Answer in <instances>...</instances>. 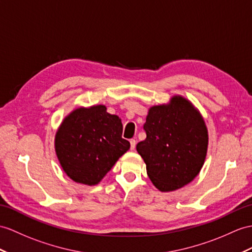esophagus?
Segmentation results:
<instances>
[{
	"mask_svg": "<svg viewBox=\"0 0 252 252\" xmlns=\"http://www.w3.org/2000/svg\"><path fill=\"white\" fill-rule=\"evenodd\" d=\"M129 142H130V150H131V151H133V150H134V147H136V140L131 139V140L129 141Z\"/></svg>",
	"mask_w": 252,
	"mask_h": 252,
	"instance_id": "34e87169",
	"label": "esophagus"
}]
</instances>
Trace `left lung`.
<instances>
[{"label":"left lung","instance_id":"obj_1","mask_svg":"<svg viewBox=\"0 0 252 252\" xmlns=\"http://www.w3.org/2000/svg\"><path fill=\"white\" fill-rule=\"evenodd\" d=\"M143 128L146 139L137 144V152L153 185L169 192L192 182L208 146L204 119L192 102L174 95L168 103L151 107Z\"/></svg>","mask_w":252,"mask_h":252}]
</instances>
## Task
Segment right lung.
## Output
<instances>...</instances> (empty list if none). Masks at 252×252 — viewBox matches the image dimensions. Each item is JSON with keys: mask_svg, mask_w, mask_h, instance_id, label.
Segmentation results:
<instances>
[{"mask_svg": "<svg viewBox=\"0 0 252 252\" xmlns=\"http://www.w3.org/2000/svg\"><path fill=\"white\" fill-rule=\"evenodd\" d=\"M122 132V120L108 113L106 106L72 110L54 138L55 153L66 175L83 185H97L129 150L130 143Z\"/></svg>", "mask_w": 252, "mask_h": 252, "instance_id": "1", "label": "right lung"}]
</instances>
